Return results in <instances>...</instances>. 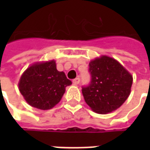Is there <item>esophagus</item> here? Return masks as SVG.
Returning <instances> with one entry per match:
<instances>
[{
	"instance_id": "obj_1",
	"label": "esophagus",
	"mask_w": 150,
	"mask_h": 150,
	"mask_svg": "<svg viewBox=\"0 0 150 150\" xmlns=\"http://www.w3.org/2000/svg\"><path fill=\"white\" fill-rule=\"evenodd\" d=\"M72 83H73V84H74V85H78V84L80 83V78H75V79L72 81Z\"/></svg>"
}]
</instances>
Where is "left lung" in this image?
Returning <instances> with one entry per match:
<instances>
[{"label":"left lung","instance_id":"1","mask_svg":"<svg viewBox=\"0 0 150 150\" xmlns=\"http://www.w3.org/2000/svg\"><path fill=\"white\" fill-rule=\"evenodd\" d=\"M90 83L82 88L86 103L98 113L121 106L130 94L133 77L118 61L102 56L89 62Z\"/></svg>","mask_w":150,"mask_h":150}]
</instances>
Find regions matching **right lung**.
Wrapping results in <instances>:
<instances>
[{
    "instance_id": "add662e5",
    "label": "right lung",
    "mask_w": 150,
    "mask_h": 150,
    "mask_svg": "<svg viewBox=\"0 0 150 150\" xmlns=\"http://www.w3.org/2000/svg\"><path fill=\"white\" fill-rule=\"evenodd\" d=\"M72 84L63 72L57 70L54 60L38 62L29 67L21 75L19 90L31 106L47 110L57 104Z\"/></svg>"
}]
</instances>
